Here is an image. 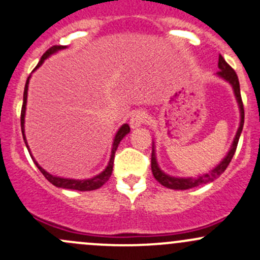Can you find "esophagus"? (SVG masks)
Segmentation results:
<instances>
[{"label": "esophagus", "mask_w": 260, "mask_h": 260, "mask_svg": "<svg viewBox=\"0 0 260 260\" xmlns=\"http://www.w3.org/2000/svg\"><path fill=\"white\" fill-rule=\"evenodd\" d=\"M147 119H148V114H147V112H144L143 109H139V111H136L135 113L131 116L129 124L132 128H137L139 125L144 124V123L147 122Z\"/></svg>", "instance_id": "1"}]
</instances>
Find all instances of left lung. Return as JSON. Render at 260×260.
Wrapping results in <instances>:
<instances>
[{
    "label": "left lung",
    "instance_id": "1",
    "mask_svg": "<svg viewBox=\"0 0 260 260\" xmlns=\"http://www.w3.org/2000/svg\"><path fill=\"white\" fill-rule=\"evenodd\" d=\"M218 67H219L220 71H218L217 75L220 76V77L224 78L225 81H228L229 83L232 84V87H233V89H234V93H236L237 101H238V105L240 108V124L238 128V132H237L236 138H234L233 144H232L231 151L228 152V154L225 155V158H224L222 162L215 167L212 172L203 174V176L190 177V178H176V177H171V176H168V174L163 173V172L159 169V167H158L157 160H155L154 149H153L152 158H151V167H152L153 176H154V178L157 179L160 184L165 185V187H167V188H169V189H177V190L190 189V188L198 187V185H202V184H207V183H210V182H213V180L219 178L220 174L225 171L226 167H228L229 163H231L232 158H233L234 153H236L237 146H238V141L240 137V133H242V129H243V124H244V107H243L242 95H240L239 80H238V76H237L236 71H234L228 63H226L225 59H224L220 54H219V61H218Z\"/></svg>",
    "mask_w": 260,
    "mask_h": 260
}]
</instances>
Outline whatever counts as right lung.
Here are the masks:
<instances>
[{
  "label": "right lung",
  "instance_id": "add662e5",
  "mask_svg": "<svg viewBox=\"0 0 260 260\" xmlns=\"http://www.w3.org/2000/svg\"><path fill=\"white\" fill-rule=\"evenodd\" d=\"M63 48H66L64 46H53V47L48 48V50L46 51L45 53H43V56L41 57V61L38 62V64L36 66V67H35V70H37V68L43 63V61H45V59L47 58L48 56H51V54L54 53V52H57V51H59V50H63ZM28 82H29V77L27 78L26 86H24V91H23V103H22V109H21V129H22V136H23L24 143H26L27 149H28L29 154H31V151H29V148H28V144H27V142H26V137H24V112H26L27 89H28ZM129 131H131V128H129V125H128V124H123L122 127L119 128L118 132H117V135H116V137H114L113 147H112L111 159H109L107 168H106L105 171L102 172V173H100V174H98V176H95V177H93V178H91V179L76 180V179L61 178V177H54V176H52V174L47 173V172H46L45 169L42 168V167H40V165H38L36 160H35V158L32 157V154H31V157H32V159H34L35 165H36L37 168L41 171V173H42L43 176H45V178L47 179L50 183H52V184H53V185H56V187L64 188V189L81 190V192H83V190H94V189H98V188H100V187H102V185L105 184V183L109 179V177H111L112 171H113L114 153H116L117 148H118L119 142L122 141V138L124 137V136L127 135V133H129Z\"/></svg>",
  "mask_w": 260,
  "mask_h": 260
}]
</instances>
